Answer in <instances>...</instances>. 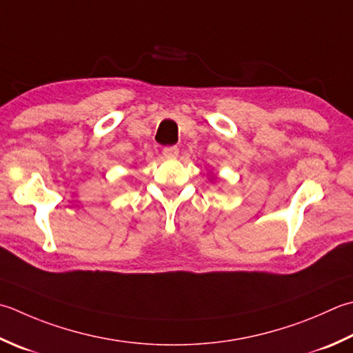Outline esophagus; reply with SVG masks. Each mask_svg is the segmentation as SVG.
Returning a JSON list of instances; mask_svg holds the SVG:
<instances>
[{"label": "esophagus", "instance_id": "esophagus-1", "mask_svg": "<svg viewBox=\"0 0 353 353\" xmlns=\"http://www.w3.org/2000/svg\"><path fill=\"white\" fill-rule=\"evenodd\" d=\"M162 154L167 159H176L179 156V148L174 147V145H172V147H165L162 150Z\"/></svg>", "mask_w": 353, "mask_h": 353}]
</instances>
